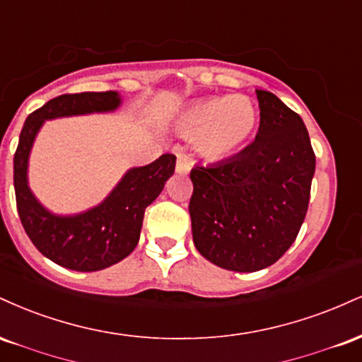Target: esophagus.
Masks as SVG:
<instances>
[{"mask_svg": "<svg viewBox=\"0 0 362 362\" xmlns=\"http://www.w3.org/2000/svg\"><path fill=\"white\" fill-rule=\"evenodd\" d=\"M190 168H192V160H190V158L185 156V155L178 156V160H177V172L187 175V173L190 172Z\"/></svg>", "mask_w": 362, "mask_h": 362, "instance_id": "obj_1", "label": "esophagus"}]
</instances>
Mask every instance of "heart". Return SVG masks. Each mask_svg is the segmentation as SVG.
I'll use <instances>...</instances> for the list:
<instances>
[{
	"mask_svg": "<svg viewBox=\"0 0 362 362\" xmlns=\"http://www.w3.org/2000/svg\"><path fill=\"white\" fill-rule=\"evenodd\" d=\"M259 112L245 95H221L190 103L180 112L177 127L209 160H224L238 153L255 134Z\"/></svg>",
	"mask_w": 362,
	"mask_h": 362,
	"instance_id": "1",
	"label": "heart"
}]
</instances>
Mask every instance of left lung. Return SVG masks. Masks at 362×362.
<instances>
[{"label":"left lung","mask_w":362,"mask_h":362,"mask_svg":"<svg viewBox=\"0 0 362 362\" xmlns=\"http://www.w3.org/2000/svg\"><path fill=\"white\" fill-rule=\"evenodd\" d=\"M255 141L221 163L190 172L194 245L204 259L255 272L284 255L308 211L315 153L305 122L271 91L257 90Z\"/></svg>","instance_id":"8db88e82"}]
</instances>
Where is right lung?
Wrapping results in <instances>:
<instances>
[{
  "mask_svg": "<svg viewBox=\"0 0 362 362\" xmlns=\"http://www.w3.org/2000/svg\"><path fill=\"white\" fill-rule=\"evenodd\" d=\"M115 91L64 93L32 112L20 132L13 158L16 209L25 233L42 255L66 269L93 272L117 264L136 248L146 207L160 195L175 172V155H161L151 165L126 173L100 206L61 218L45 211L27 185V161L32 143L45 119L117 109Z\"/></svg>",
  "mask_w": 362,
  "mask_h": 362,
  "instance_id": "obj_1",
  "label": "right lung"
}]
</instances>
